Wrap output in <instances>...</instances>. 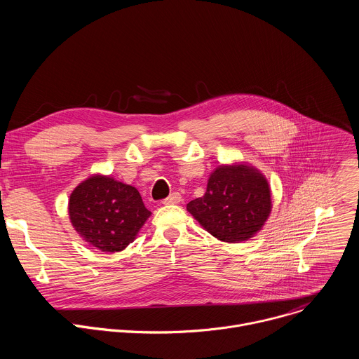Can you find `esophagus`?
I'll list each match as a JSON object with an SVG mask.
<instances>
[{
    "mask_svg": "<svg viewBox=\"0 0 359 359\" xmlns=\"http://www.w3.org/2000/svg\"><path fill=\"white\" fill-rule=\"evenodd\" d=\"M180 201H182L180 193L175 191V193H172L168 198H165L162 203H163V204H177V203H180Z\"/></svg>",
    "mask_w": 359,
    "mask_h": 359,
    "instance_id": "1",
    "label": "esophagus"
}]
</instances>
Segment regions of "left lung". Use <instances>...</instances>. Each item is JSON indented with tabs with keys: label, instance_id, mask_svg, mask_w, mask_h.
I'll list each match as a JSON object with an SVG mask.
<instances>
[{
	"label": "left lung",
	"instance_id": "1",
	"mask_svg": "<svg viewBox=\"0 0 359 359\" xmlns=\"http://www.w3.org/2000/svg\"><path fill=\"white\" fill-rule=\"evenodd\" d=\"M267 179L248 165H222L209 177L204 196L187 204V212L216 238L238 243L257 234L271 213Z\"/></svg>",
	"mask_w": 359,
	"mask_h": 359
}]
</instances>
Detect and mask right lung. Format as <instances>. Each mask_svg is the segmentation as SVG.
<instances>
[{
  "instance_id": "add662e5",
  "label": "right lung",
  "mask_w": 359,
  "mask_h": 359,
  "mask_svg": "<svg viewBox=\"0 0 359 359\" xmlns=\"http://www.w3.org/2000/svg\"><path fill=\"white\" fill-rule=\"evenodd\" d=\"M68 212L76 233L107 252L125 250L151 215L137 189L104 175H93L74 189Z\"/></svg>"
}]
</instances>
